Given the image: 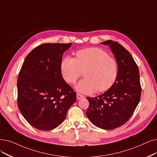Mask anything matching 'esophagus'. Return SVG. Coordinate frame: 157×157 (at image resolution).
I'll return each instance as SVG.
<instances>
[{
  "instance_id": "34e87169",
  "label": "esophagus",
  "mask_w": 157,
  "mask_h": 157,
  "mask_svg": "<svg viewBox=\"0 0 157 157\" xmlns=\"http://www.w3.org/2000/svg\"><path fill=\"white\" fill-rule=\"evenodd\" d=\"M82 98H84V95H80V94H79V93L77 94V100H80V99Z\"/></svg>"
}]
</instances>
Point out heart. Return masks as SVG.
<instances>
[{
    "label": "heart",
    "mask_w": 157,
    "mask_h": 157,
    "mask_svg": "<svg viewBox=\"0 0 157 157\" xmlns=\"http://www.w3.org/2000/svg\"><path fill=\"white\" fill-rule=\"evenodd\" d=\"M60 69L63 78L70 84L76 82L84 71L85 78L75 86L76 90L82 93L109 90L115 82L118 71L116 60L96 47L78 50L75 59L64 57Z\"/></svg>",
    "instance_id": "b5f03b06"
}]
</instances>
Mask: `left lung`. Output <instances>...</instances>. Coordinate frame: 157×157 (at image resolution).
Returning <instances> with one entry per match:
<instances>
[{"mask_svg":"<svg viewBox=\"0 0 157 157\" xmlns=\"http://www.w3.org/2000/svg\"><path fill=\"white\" fill-rule=\"evenodd\" d=\"M109 46L116 59L118 71L110 88L96 97H87L90 105L86 115L98 128L113 129L122 126L132 116L141 96L139 68L132 56L113 40L100 43Z\"/></svg>","mask_w":157,"mask_h":157,"instance_id":"left-lung-1","label":"left lung"}]
</instances>
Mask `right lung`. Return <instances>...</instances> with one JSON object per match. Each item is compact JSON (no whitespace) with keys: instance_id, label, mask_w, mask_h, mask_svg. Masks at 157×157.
<instances>
[{"instance_id":"obj_1","label":"right lung","mask_w":157,"mask_h":157,"mask_svg":"<svg viewBox=\"0 0 157 157\" xmlns=\"http://www.w3.org/2000/svg\"><path fill=\"white\" fill-rule=\"evenodd\" d=\"M72 44H43L24 60L17 80L18 107L33 127L49 131L64 121L77 95L62 78L60 64Z\"/></svg>"}]
</instances>
